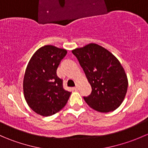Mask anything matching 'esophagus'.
<instances>
[{"label": "esophagus", "instance_id": "esophagus-1", "mask_svg": "<svg viewBox=\"0 0 148 148\" xmlns=\"http://www.w3.org/2000/svg\"><path fill=\"white\" fill-rule=\"evenodd\" d=\"M79 89V84H76V86L74 87V90H78V89Z\"/></svg>", "mask_w": 148, "mask_h": 148}]
</instances>
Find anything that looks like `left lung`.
I'll return each mask as SVG.
<instances>
[{
  "instance_id": "obj_1",
  "label": "left lung",
  "mask_w": 148,
  "mask_h": 148,
  "mask_svg": "<svg viewBox=\"0 0 148 148\" xmlns=\"http://www.w3.org/2000/svg\"><path fill=\"white\" fill-rule=\"evenodd\" d=\"M83 69L92 92L84 97L86 104L100 112L118 108L127 90L128 81L118 59L108 50L96 44H89L72 51Z\"/></svg>"
}]
</instances>
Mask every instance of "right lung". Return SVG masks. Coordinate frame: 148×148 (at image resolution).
<instances>
[{
  "mask_svg": "<svg viewBox=\"0 0 148 148\" xmlns=\"http://www.w3.org/2000/svg\"><path fill=\"white\" fill-rule=\"evenodd\" d=\"M66 50L51 45L38 49L28 62L23 79V94L28 105L40 115H53L66 105L71 92L63 87L56 70Z\"/></svg>",
  "mask_w": 148,
  "mask_h": 148,
  "instance_id": "obj_1",
  "label": "right lung"
}]
</instances>
